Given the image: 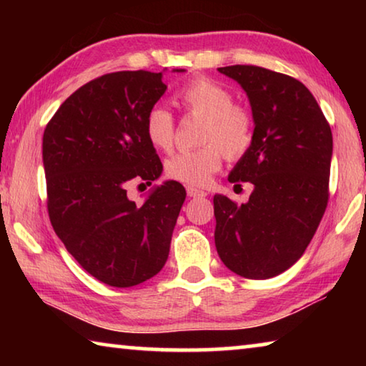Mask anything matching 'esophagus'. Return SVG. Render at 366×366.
<instances>
[{
	"label": "esophagus",
	"mask_w": 366,
	"mask_h": 366,
	"mask_svg": "<svg viewBox=\"0 0 366 366\" xmlns=\"http://www.w3.org/2000/svg\"><path fill=\"white\" fill-rule=\"evenodd\" d=\"M187 195L189 197H205L207 192L197 189V187H194V185H189V187H187Z\"/></svg>",
	"instance_id": "obj_1"
}]
</instances>
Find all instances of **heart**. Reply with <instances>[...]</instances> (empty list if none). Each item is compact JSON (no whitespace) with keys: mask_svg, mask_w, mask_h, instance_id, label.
I'll return each instance as SVG.
<instances>
[{"mask_svg":"<svg viewBox=\"0 0 366 366\" xmlns=\"http://www.w3.org/2000/svg\"><path fill=\"white\" fill-rule=\"evenodd\" d=\"M185 113L203 117L197 150L179 152L166 161V174L189 185L207 184L222 164V154L240 158L253 142L255 122L247 108L234 103L226 86L207 77L185 84L177 94ZM174 119L168 109L154 107L145 117V135L158 150L169 152L174 145Z\"/></svg>","mask_w":366,"mask_h":366,"instance_id":"obj_1","label":"heart"}]
</instances>
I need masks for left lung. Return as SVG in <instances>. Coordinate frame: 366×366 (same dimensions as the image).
Segmentation results:
<instances>
[{"mask_svg":"<svg viewBox=\"0 0 366 366\" xmlns=\"http://www.w3.org/2000/svg\"><path fill=\"white\" fill-rule=\"evenodd\" d=\"M249 97L255 131L229 182H250L247 203L214 195V244L221 262L247 280L289 269L313 239L330 197L332 134L299 80L258 66L218 69Z\"/></svg>","mask_w":366,"mask_h":366,"instance_id":"1","label":"left lung"}]
</instances>
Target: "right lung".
Wrapping results in <instances>:
<instances>
[{"instance_id": "add662e5", "label": "right lung", "mask_w": 366, "mask_h": 366, "mask_svg": "<svg viewBox=\"0 0 366 366\" xmlns=\"http://www.w3.org/2000/svg\"><path fill=\"white\" fill-rule=\"evenodd\" d=\"M184 72V69H174ZM163 72L102 76L67 98L43 134L48 214L82 268L108 286L132 287L158 274L169 255L185 189L166 181L142 205L134 179L152 185L163 164L145 117L166 92Z\"/></svg>"}]
</instances>
